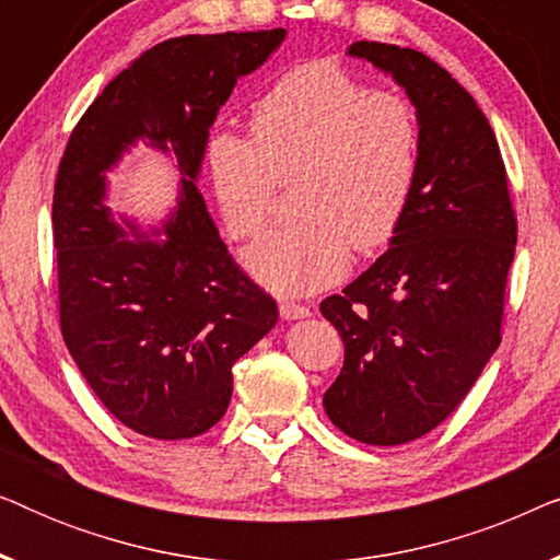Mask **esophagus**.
I'll return each instance as SVG.
<instances>
[{"instance_id": "obj_1", "label": "esophagus", "mask_w": 560, "mask_h": 560, "mask_svg": "<svg viewBox=\"0 0 560 560\" xmlns=\"http://www.w3.org/2000/svg\"><path fill=\"white\" fill-rule=\"evenodd\" d=\"M280 316L285 320H298V318H308L311 316V308L303 303H295V301H282L280 303Z\"/></svg>"}]
</instances>
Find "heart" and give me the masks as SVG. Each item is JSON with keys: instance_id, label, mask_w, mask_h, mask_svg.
<instances>
[{"instance_id": "1", "label": "heart", "mask_w": 560, "mask_h": 560, "mask_svg": "<svg viewBox=\"0 0 560 560\" xmlns=\"http://www.w3.org/2000/svg\"><path fill=\"white\" fill-rule=\"evenodd\" d=\"M252 135L219 132L209 175L234 240L270 219L280 183L295 180L301 219L247 249L262 285L313 293L347 272L351 247L372 255L393 242L420 173L423 127L410 98L387 94L336 63H305L280 75L252 106Z\"/></svg>"}]
</instances>
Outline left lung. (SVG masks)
<instances>
[{
	"label": "left lung",
	"mask_w": 560,
	"mask_h": 560,
	"mask_svg": "<svg viewBox=\"0 0 560 560\" xmlns=\"http://www.w3.org/2000/svg\"><path fill=\"white\" fill-rule=\"evenodd\" d=\"M349 56L405 86L423 148L393 247L320 303L347 349L324 405L351 439L397 446L441 425L500 347L517 217L492 127L446 68L374 40Z\"/></svg>",
	"instance_id": "1"
}]
</instances>
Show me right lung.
<instances>
[{"instance_id":"1","label":"right lung","mask_w":560,"mask_h":560,"mask_svg":"<svg viewBox=\"0 0 560 560\" xmlns=\"http://www.w3.org/2000/svg\"><path fill=\"white\" fill-rule=\"evenodd\" d=\"M285 30L183 35L144 50L73 127L52 190L60 331L104 408L135 433L194 439L232 400V366L278 324V303L229 255L196 188L209 127ZM135 139L184 173L168 240L121 241L101 203Z\"/></svg>"}]
</instances>
